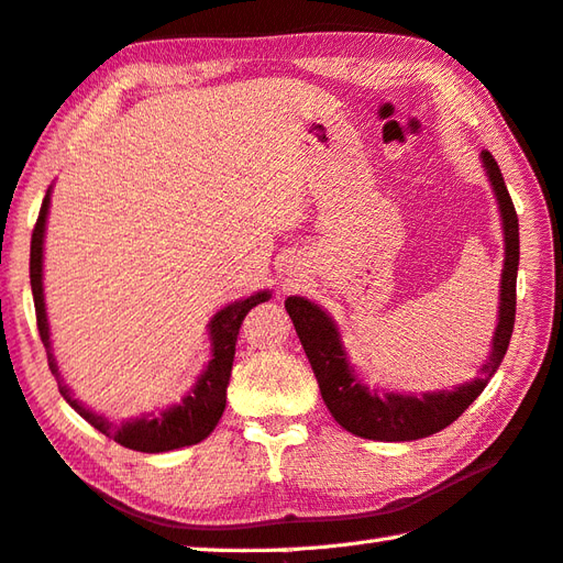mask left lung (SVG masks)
<instances>
[{
    "label": "left lung",
    "mask_w": 563,
    "mask_h": 563,
    "mask_svg": "<svg viewBox=\"0 0 563 563\" xmlns=\"http://www.w3.org/2000/svg\"><path fill=\"white\" fill-rule=\"evenodd\" d=\"M481 163L488 175L495 202H498L505 244L498 292V324H495L481 378L461 383L451 390H427L420 395L368 385L363 373L351 363L344 332H341L336 319L317 302L307 300V297L290 295L285 300V310H288L305 354L310 358L327 410L351 434L373 439V442H415V439L442 432L478 398L493 378V373L498 371L505 351H508L515 324L520 229H517V214L498 163L488 151L481 153Z\"/></svg>",
    "instance_id": "left-lung-1"
}]
</instances>
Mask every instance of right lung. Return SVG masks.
<instances>
[{
	"mask_svg": "<svg viewBox=\"0 0 563 563\" xmlns=\"http://www.w3.org/2000/svg\"><path fill=\"white\" fill-rule=\"evenodd\" d=\"M51 192L53 185L48 187L46 197H43L41 212L36 229L31 236V292L33 305H36V322L43 346L48 354L51 373L58 380V390L73 410L82 417L85 422H90L99 432L114 439L117 444L143 451V454H161V451H173L183 446H192L202 442L212 429L217 427L219 417H222L227 407V385L231 376V363H234L236 354V336L244 317L261 302L271 300V290H258L249 297H241L224 305L222 310H217L207 324L209 336V361L192 388L187 390L180 402H173L161 410H153L146 415L131 417L124 422H112L102 412H95L92 407H87L82 400L75 398V393L68 383H65L63 373L58 368V358L53 354V339H51V322L46 312V295H43V244H46V224L51 212Z\"/></svg>",
	"mask_w": 563,
	"mask_h": 563,
	"instance_id": "right-lung-1",
	"label": "right lung"
}]
</instances>
